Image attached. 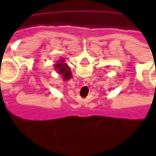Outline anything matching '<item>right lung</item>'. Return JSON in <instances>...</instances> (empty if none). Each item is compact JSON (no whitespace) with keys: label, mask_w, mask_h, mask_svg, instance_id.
<instances>
[{"label":"right lung","mask_w":156,"mask_h":156,"mask_svg":"<svg viewBox=\"0 0 156 156\" xmlns=\"http://www.w3.org/2000/svg\"><path fill=\"white\" fill-rule=\"evenodd\" d=\"M55 69H57L59 74L62 75V78L64 80H68L72 78L71 70L69 69L68 66L64 62L63 59H60L57 62V63L54 65Z\"/></svg>","instance_id":"1"}]
</instances>
